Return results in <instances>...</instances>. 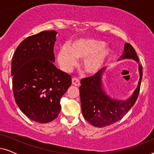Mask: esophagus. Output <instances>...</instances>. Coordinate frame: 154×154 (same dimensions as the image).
Masks as SVG:
<instances>
[{
  "mask_svg": "<svg viewBox=\"0 0 154 154\" xmlns=\"http://www.w3.org/2000/svg\"><path fill=\"white\" fill-rule=\"evenodd\" d=\"M72 84L75 86L80 85V80L77 78H73L72 79Z\"/></svg>",
  "mask_w": 154,
  "mask_h": 154,
  "instance_id": "obj_1",
  "label": "esophagus"
}]
</instances>
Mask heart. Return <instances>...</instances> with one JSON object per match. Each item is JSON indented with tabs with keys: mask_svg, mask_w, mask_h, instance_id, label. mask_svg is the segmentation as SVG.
<instances>
[{
	"mask_svg": "<svg viewBox=\"0 0 154 154\" xmlns=\"http://www.w3.org/2000/svg\"><path fill=\"white\" fill-rule=\"evenodd\" d=\"M105 43L99 40L80 39L62 47L57 54L58 62L63 70L68 71L76 64V59H83V68L86 73H94L100 70L109 57Z\"/></svg>",
	"mask_w": 154,
	"mask_h": 154,
	"instance_id": "heart-1",
	"label": "heart"
}]
</instances>
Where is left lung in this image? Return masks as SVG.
Here are the masks:
<instances>
[{
  "instance_id": "8db88e82",
  "label": "left lung",
  "mask_w": 154,
  "mask_h": 154,
  "mask_svg": "<svg viewBox=\"0 0 154 154\" xmlns=\"http://www.w3.org/2000/svg\"><path fill=\"white\" fill-rule=\"evenodd\" d=\"M133 59L139 63L135 50L129 43L124 45L122 59ZM104 68L92 76L81 79L80 86L81 109L83 117L91 125L98 128L112 125L123 118L134 106L140 93L142 79V67L139 64L140 78L138 86L131 97L125 101L111 99L102 90V77Z\"/></svg>"
}]
</instances>
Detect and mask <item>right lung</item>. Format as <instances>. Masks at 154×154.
<instances>
[{"mask_svg":"<svg viewBox=\"0 0 154 154\" xmlns=\"http://www.w3.org/2000/svg\"><path fill=\"white\" fill-rule=\"evenodd\" d=\"M56 31H43L25 38L11 64L14 97L20 110L41 123L53 121L61 111L60 100L71 76L53 64Z\"/></svg>","mask_w":154,"mask_h":154,"instance_id":"add662e5","label":"right lung"}]
</instances>
